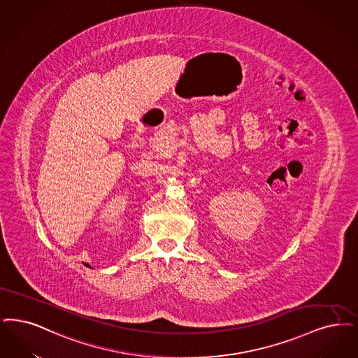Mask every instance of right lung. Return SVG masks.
Wrapping results in <instances>:
<instances>
[{"label":"right lung","mask_w":358,"mask_h":358,"mask_svg":"<svg viewBox=\"0 0 358 358\" xmlns=\"http://www.w3.org/2000/svg\"><path fill=\"white\" fill-rule=\"evenodd\" d=\"M83 264H84V265H86V266H89V264H85V262H83ZM89 268H90V266H89Z\"/></svg>","instance_id":"add662e5"}]
</instances>
